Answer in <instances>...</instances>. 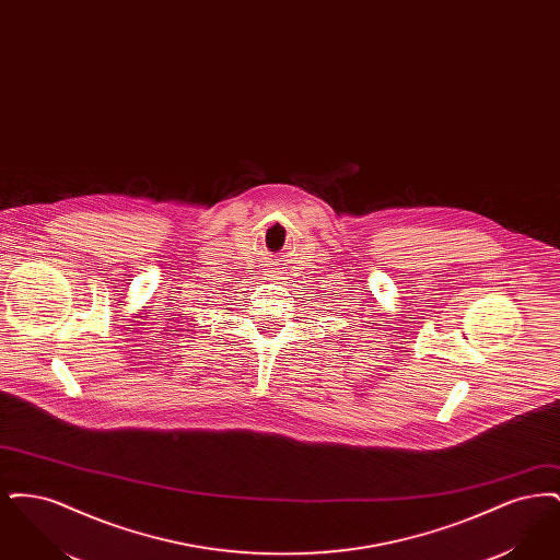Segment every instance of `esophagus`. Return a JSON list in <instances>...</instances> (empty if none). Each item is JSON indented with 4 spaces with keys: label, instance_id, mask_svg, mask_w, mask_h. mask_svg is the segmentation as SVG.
<instances>
[{
    "label": "esophagus",
    "instance_id": "obj_1",
    "mask_svg": "<svg viewBox=\"0 0 560 560\" xmlns=\"http://www.w3.org/2000/svg\"><path fill=\"white\" fill-rule=\"evenodd\" d=\"M268 279H275V275H272V272H270V275H268Z\"/></svg>",
    "mask_w": 560,
    "mask_h": 560
}]
</instances>
